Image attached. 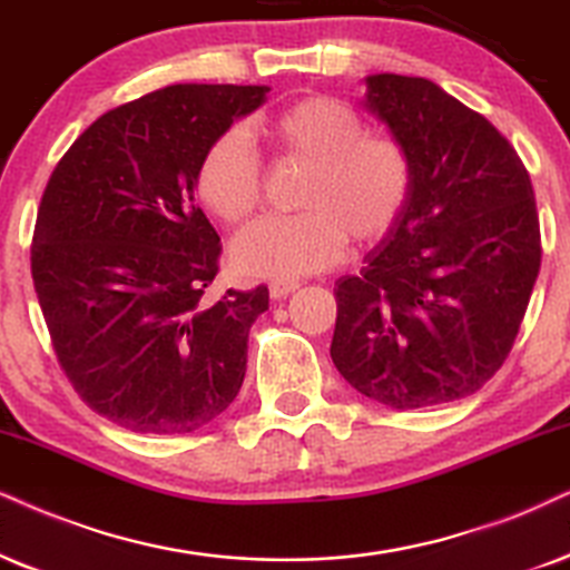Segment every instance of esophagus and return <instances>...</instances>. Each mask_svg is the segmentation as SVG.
<instances>
[{
    "label": "esophagus",
    "instance_id": "esophagus-1",
    "mask_svg": "<svg viewBox=\"0 0 570 570\" xmlns=\"http://www.w3.org/2000/svg\"><path fill=\"white\" fill-rule=\"evenodd\" d=\"M299 284L297 281H273L271 284V297L273 299H286L292 292H297Z\"/></svg>",
    "mask_w": 570,
    "mask_h": 570
}]
</instances>
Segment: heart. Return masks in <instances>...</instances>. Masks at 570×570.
Wrapping results in <instances>:
<instances>
[{"label": "heart", "mask_w": 570, "mask_h": 570, "mask_svg": "<svg viewBox=\"0 0 570 570\" xmlns=\"http://www.w3.org/2000/svg\"><path fill=\"white\" fill-rule=\"evenodd\" d=\"M278 155L309 165L299 186V215L255 223L236 236L232 261L247 276L297 281L326 271L347 239L373 244L392 232L413 189L405 144L368 134L338 99L305 97L261 120ZM199 199L215 218L239 226L261 205L263 163L244 128H228L205 149L197 170Z\"/></svg>", "instance_id": "obj_1"}]
</instances>
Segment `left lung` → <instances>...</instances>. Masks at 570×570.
<instances>
[{
    "label": "left lung",
    "mask_w": 570,
    "mask_h": 570,
    "mask_svg": "<svg viewBox=\"0 0 570 570\" xmlns=\"http://www.w3.org/2000/svg\"><path fill=\"white\" fill-rule=\"evenodd\" d=\"M363 105L413 160L405 210L336 281L331 360L394 410L455 402L505 363L542 263L534 189L484 115L426 78H365Z\"/></svg>",
    "instance_id": "left-lung-1"
}]
</instances>
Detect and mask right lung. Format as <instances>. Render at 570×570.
Masks as SVG:
<instances>
[{
	"label": "right lung",
	"instance_id": "add662e5",
	"mask_svg": "<svg viewBox=\"0 0 570 570\" xmlns=\"http://www.w3.org/2000/svg\"><path fill=\"white\" fill-rule=\"evenodd\" d=\"M268 86L176 83L97 118L62 155L31 247L65 376L94 413L189 434L239 394L268 286L207 299L220 236L194 202L205 149Z\"/></svg>",
	"mask_w": 570,
	"mask_h": 570
}]
</instances>
